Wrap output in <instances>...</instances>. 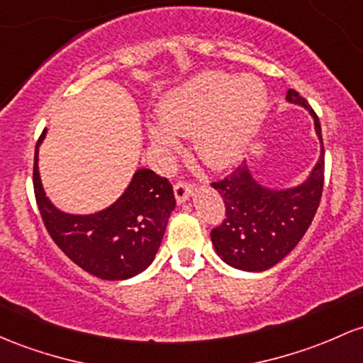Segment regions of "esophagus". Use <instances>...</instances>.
<instances>
[{"label":"esophagus","instance_id":"esophagus-1","mask_svg":"<svg viewBox=\"0 0 363 363\" xmlns=\"http://www.w3.org/2000/svg\"><path fill=\"white\" fill-rule=\"evenodd\" d=\"M193 193V184L189 181H179L174 184V194H175V200L179 203L186 201Z\"/></svg>","mask_w":363,"mask_h":363}]
</instances>
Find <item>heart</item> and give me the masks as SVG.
I'll return each instance as SVG.
<instances>
[{"instance_id": "obj_1", "label": "heart", "mask_w": 363, "mask_h": 363, "mask_svg": "<svg viewBox=\"0 0 363 363\" xmlns=\"http://www.w3.org/2000/svg\"><path fill=\"white\" fill-rule=\"evenodd\" d=\"M264 106V86L255 79L206 72L163 99L158 106L163 125H150V138L158 148L170 150L174 134H196L201 157L227 165L241 155Z\"/></svg>"}]
</instances>
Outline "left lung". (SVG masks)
I'll use <instances>...</instances> for the list:
<instances>
[{"instance_id": "1", "label": "left lung", "mask_w": 363, "mask_h": 363, "mask_svg": "<svg viewBox=\"0 0 363 363\" xmlns=\"http://www.w3.org/2000/svg\"><path fill=\"white\" fill-rule=\"evenodd\" d=\"M286 99L310 110L322 145V155L306 182L294 189L274 191L258 184L240 163L212 186L224 200V218L210 236L215 252L225 264L250 272L274 267L286 257L308 230L320 205L324 189V141L315 111L300 93L289 89Z\"/></svg>"}]
</instances>
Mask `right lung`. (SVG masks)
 <instances>
[{"label":"right lung","mask_w":363,"mask_h":363,"mask_svg":"<svg viewBox=\"0 0 363 363\" xmlns=\"http://www.w3.org/2000/svg\"><path fill=\"white\" fill-rule=\"evenodd\" d=\"M46 129L35 143L34 196L51 240L75 265L99 279L133 277L153 262L167 220L175 206L169 179L141 169L134 174L121 200L94 215L58 212L45 196L38 170V150Z\"/></svg>","instance_id":"obj_1"}]
</instances>
